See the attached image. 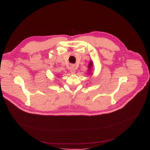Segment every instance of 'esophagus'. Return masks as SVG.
Listing matches in <instances>:
<instances>
[{
	"label": "esophagus",
	"instance_id": "1",
	"mask_svg": "<svg viewBox=\"0 0 150 150\" xmlns=\"http://www.w3.org/2000/svg\"><path fill=\"white\" fill-rule=\"evenodd\" d=\"M70 72L71 74H74L75 72V70L74 68L72 67V68L70 69Z\"/></svg>",
	"mask_w": 150,
	"mask_h": 150
}]
</instances>
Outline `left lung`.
<instances>
[{"label": "left lung", "instance_id": "obj_1", "mask_svg": "<svg viewBox=\"0 0 150 150\" xmlns=\"http://www.w3.org/2000/svg\"><path fill=\"white\" fill-rule=\"evenodd\" d=\"M92 62H91L89 63V68H91V66H92Z\"/></svg>", "mask_w": 150, "mask_h": 150}]
</instances>
